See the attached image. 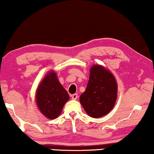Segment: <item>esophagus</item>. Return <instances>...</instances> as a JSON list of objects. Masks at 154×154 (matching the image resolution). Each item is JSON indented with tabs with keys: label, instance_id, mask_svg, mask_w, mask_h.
Segmentation results:
<instances>
[{
	"label": "esophagus",
	"instance_id": "obj_1",
	"mask_svg": "<svg viewBox=\"0 0 154 154\" xmlns=\"http://www.w3.org/2000/svg\"><path fill=\"white\" fill-rule=\"evenodd\" d=\"M71 97V99H72V100H75L78 98V94H73Z\"/></svg>",
	"mask_w": 154,
	"mask_h": 154
}]
</instances>
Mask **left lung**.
<instances>
[{
    "label": "left lung",
    "mask_w": 154,
    "mask_h": 154,
    "mask_svg": "<svg viewBox=\"0 0 154 154\" xmlns=\"http://www.w3.org/2000/svg\"><path fill=\"white\" fill-rule=\"evenodd\" d=\"M117 98V84L110 71L100 65L90 69L87 88L80 96L86 113L92 118H100L113 109Z\"/></svg>",
    "instance_id": "obj_1"
}]
</instances>
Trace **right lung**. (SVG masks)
I'll list each match as a JSON object with an SVG mask.
<instances>
[{
	"instance_id": "add662e5",
	"label": "right lung",
	"mask_w": 154,
	"mask_h": 154,
	"mask_svg": "<svg viewBox=\"0 0 154 154\" xmlns=\"http://www.w3.org/2000/svg\"><path fill=\"white\" fill-rule=\"evenodd\" d=\"M69 95L59 82L56 73L50 72L40 84L36 92V103L41 113L54 119L62 112Z\"/></svg>"
}]
</instances>
